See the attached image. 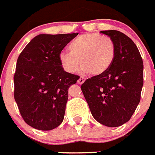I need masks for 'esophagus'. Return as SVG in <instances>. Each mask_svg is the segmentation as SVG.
I'll return each instance as SVG.
<instances>
[{
	"label": "esophagus",
	"instance_id": "34e87169",
	"mask_svg": "<svg viewBox=\"0 0 155 155\" xmlns=\"http://www.w3.org/2000/svg\"><path fill=\"white\" fill-rule=\"evenodd\" d=\"M84 81H85V78H84V77H80V79H79V80H78L77 83H78V84H84Z\"/></svg>",
	"mask_w": 155,
	"mask_h": 155
}]
</instances>
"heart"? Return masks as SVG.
Segmentation results:
<instances>
[{
  "label": "heart",
  "mask_w": 155,
  "mask_h": 155,
  "mask_svg": "<svg viewBox=\"0 0 155 155\" xmlns=\"http://www.w3.org/2000/svg\"><path fill=\"white\" fill-rule=\"evenodd\" d=\"M69 51H61L59 60L63 69L74 74L81 65V71L100 75L110 68L115 56V45L108 36L99 33L81 35L69 45Z\"/></svg>",
  "instance_id": "obj_1"
}]
</instances>
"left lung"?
I'll return each instance as SVG.
<instances>
[{
	"instance_id": "left-lung-1",
	"label": "left lung",
	"mask_w": 155,
	"mask_h": 155,
	"mask_svg": "<svg viewBox=\"0 0 155 155\" xmlns=\"http://www.w3.org/2000/svg\"><path fill=\"white\" fill-rule=\"evenodd\" d=\"M100 32L114 41V61L105 73L87 79L81 90L94 119L104 126L116 127L130 120L140 102L143 59L135 44L123 32Z\"/></svg>"
}]
</instances>
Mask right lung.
<instances>
[{"label": "right lung", "instance_id": "right-lung-1", "mask_svg": "<svg viewBox=\"0 0 155 155\" xmlns=\"http://www.w3.org/2000/svg\"><path fill=\"white\" fill-rule=\"evenodd\" d=\"M40 34L20 54L14 75V99L28 125L51 130L64 120L68 91L80 76L63 69L59 55L77 36Z\"/></svg>", "mask_w": 155, "mask_h": 155}]
</instances>
